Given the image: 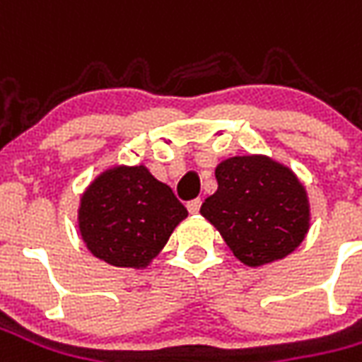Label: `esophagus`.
<instances>
[{
    "instance_id": "esophagus-1",
    "label": "esophagus",
    "mask_w": 362,
    "mask_h": 362,
    "mask_svg": "<svg viewBox=\"0 0 362 362\" xmlns=\"http://www.w3.org/2000/svg\"><path fill=\"white\" fill-rule=\"evenodd\" d=\"M186 207H188V211L194 215V213H199V207H202V199H192V202H188L186 204Z\"/></svg>"
}]
</instances>
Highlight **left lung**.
Listing matches in <instances>:
<instances>
[{"instance_id": "left-lung-1", "label": "left lung", "mask_w": 362, "mask_h": 362, "mask_svg": "<svg viewBox=\"0 0 362 362\" xmlns=\"http://www.w3.org/2000/svg\"><path fill=\"white\" fill-rule=\"evenodd\" d=\"M217 192L202 215L246 266L285 258L308 230L306 192L285 166L266 157H233L217 170Z\"/></svg>"}]
</instances>
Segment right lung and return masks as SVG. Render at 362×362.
<instances>
[{"mask_svg": "<svg viewBox=\"0 0 362 362\" xmlns=\"http://www.w3.org/2000/svg\"><path fill=\"white\" fill-rule=\"evenodd\" d=\"M188 217L173 189L145 166L106 170L81 197L79 228L87 248L116 267H143Z\"/></svg>", "mask_w": 362, "mask_h": 362, "instance_id": "right-lung-1", "label": "right lung"}]
</instances>
